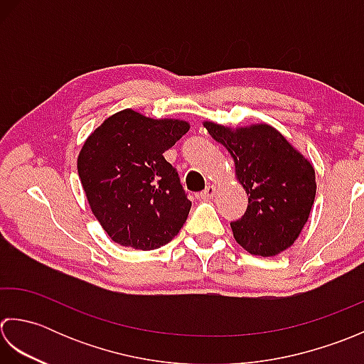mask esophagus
I'll return each mask as SVG.
<instances>
[{"label": "esophagus", "mask_w": 364, "mask_h": 364, "mask_svg": "<svg viewBox=\"0 0 364 364\" xmlns=\"http://www.w3.org/2000/svg\"><path fill=\"white\" fill-rule=\"evenodd\" d=\"M215 193H217V187H215V185H209V187L201 193V199H212L215 196Z\"/></svg>", "instance_id": "1"}]
</instances>
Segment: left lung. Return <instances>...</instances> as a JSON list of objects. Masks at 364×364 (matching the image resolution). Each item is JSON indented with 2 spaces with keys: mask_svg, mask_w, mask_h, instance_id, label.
Listing matches in <instances>:
<instances>
[{
  "mask_svg": "<svg viewBox=\"0 0 364 364\" xmlns=\"http://www.w3.org/2000/svg\"><path fill=\"white\" fill-rule=\"evenodd\" d=\"M204 127L231 154L235 177L248 195L242 218L232 221L237 243L251 255L275 256L299 239L316 198V173L309 160L269 124Z\"/></svg>",
  "mask_w": 364,
  "mask_h": 364,
  "instance_id": "1",
  "label": "left lung"
}]
</instances>
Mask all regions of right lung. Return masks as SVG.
Listing matches in <instances>:
<instances>
[{
    "label": "right lung",
    "instance_id": "add662e5",
    "mask_svg": "<svg viewBox=\"0 0 364 364\" xmlns=\"http://www.w3.org/2000/svg\"><path fill=\"white\" fill-rule=\"evenodd\" d=\"M188 129L187 121L152 119L127 108L87 136L77 160L78 176L111 240L147 251L179 234L191 203L163 152Z\"/></svg>",
    "mask_w": 364,
    "mask_h": 364
}]
</instances>
